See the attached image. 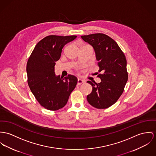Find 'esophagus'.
I'll use <instances>...</instances> for the list:
<instances>
[{"label":"esophagus","mask_w":156,"mask_h":156,"mask_svg":"<svg viewBox=\"0 0 156 156\" xmlns=\"http://www.w3.org/2000/svg\"><path fill=\"white\" fill-rule=\"evenodd\" d=\"M84 83H85V81L84 80H82L81 78L78 79V85H81V84H83Z\"/></svg>","instance_id":"1"}]
</instances>
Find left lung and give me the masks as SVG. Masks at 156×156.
I'll return each instance as SVG.
<instances>
[{
    "label": "left lung",
    "mask_w": 156,
    "mask_h": 156,
    "mask_svg": "<svg viewBox=\"0 0 156 156\" xmlns=\"http://www.w3.org/2000/svg\"><path fill=\"white\" fill-rule=\"evenodd\" d=\"M81 38L94 49L99 66L97 76L101 79L98 84L87 81L93 87L87 101L97 108H109L118 101L128 81L125 56L117 43L105 34H92Z\"/></svg>",
    "instance_id": "8db88e82"
}]
</instances>
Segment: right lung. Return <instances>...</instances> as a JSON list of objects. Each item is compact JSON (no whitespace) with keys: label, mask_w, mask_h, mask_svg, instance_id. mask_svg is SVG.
<instances>
[{"label":"right lung","mask_w":156,"mask_h":156,"mask_svg":"<svg viewBox=\"0 0 156 156\" xmlns=\"http://www.w3.org/2000/svg\"><path fill=\"white\" fill-rule=\"evenodd\" d=\"M76 38L47 36L36 44L27 62L28 86L40 105L49 110L63 108L77 84V78L73 75L63 78L55 73V62L60 59L62 48Z\"/></svg>","instance_id":"right-lung-1"}]
</instances>
